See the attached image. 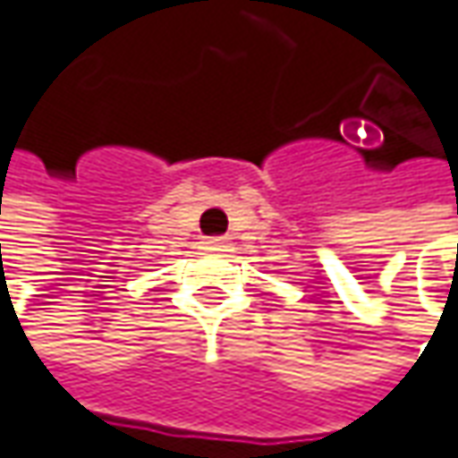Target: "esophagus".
Listing matches in <instances>:
<instances>
[{"label": "esophagus", "instance_id": "1", "mask_svg": "<svg viewBox=\"0 0 458 458\" xmlns=\"http://www.w3.org/2000/svg\"><path fill=\"white\" fill-rule=\"evenodd\" d=\"M224 245H226L224 237H211V240H206V250H221Z\"/></svg>", "mask_w": 458, "mask_h": 458}]
</instances>
